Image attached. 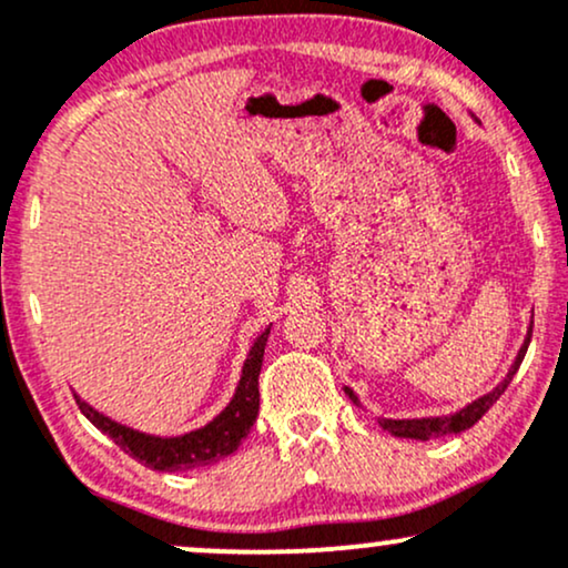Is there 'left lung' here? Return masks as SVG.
<instances>
[{"instance_id": "obj_1", "label": "left lung", "mask_w": 568, "mask_h": 568, "mask_svg": "<svg viewBox=\"0 0 568 568\" xmlns=\"http://www.w3.org/2000/svg\"><path fill=\"white\" fill-rule=\"evenodd\" d=\"M531 325L529 323V331H526V338L524 344H520L518 355H515L510 371H507V376L501 379L497 387L491 389V393L480 395L478 400L467 403L465 408H459L456 414H443V416H422V419H387V416H379V427L387 429L389 435H395V438H410V440H429V438H443V435H456V433H465V429H470L475 422L480 419V416L486 414L488 408L494 406V403L499 400V395L505 393L507 384L513 382L515 371L520 368V363H524V355L526 349H529V342H531ZM344 393L349 395V400L355 403V406H363L361 397L355 395V389L352 387H344Z\"/></svg>"}]
</instances>
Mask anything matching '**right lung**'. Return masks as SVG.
Listing matches in <instances>:
<instances>
[{
    "label": "right lung",
    "mask_w": 568,
    "mask_h": 568,
    "mask_svg": "<svg viewBox=\"0 0 568 568\" xmlns=\"http://www.w3.org/2000/svg\"><path fill=\"white\" fill-rule=\"evenodd\" d=\"M270 328H264L262 334L253 338L243 363V374H240V382L237 387H234V395L232 400L226 403V408L213 416L207 425L189 429L184 435H152L143 433V429L128 427L122 425V422L112 419V416L103 414V410L93 408L88 400H82V397L74 393L77 406H80L82 414L88 416L103 435H109L122 452L133 456V459H139L141 465L152 467V470L181 473L194 470V467L213 465V462L237 452V446L243 443V438H247L253 422H256L258 371H262Z\"/></svg>",
    "instance_id": "add662e5"
}]
</instances>
